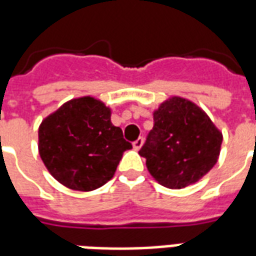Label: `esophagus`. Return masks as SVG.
<instances>
[{"instance_id":"obj_1","label":"esophagus","mask_w":256,"mask_h":256,"mask_svg":"<svg viewBox=\"0 0 256 256\" xmlns=\"http://www.w3.org/2000/svg\"><path fill=\"white\" fill-rule=\"evenodd\" d=\"M143 142H144V139H143V138L136 139V140L134 142V148H135V150H140V147L143 146Z\"/></svg>"}]
</instances>
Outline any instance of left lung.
<instances>
[{"label": "left lung", "mask_w": 256, "mask_h": 256, "mask_svg": "<svg viewBox=\"0 0 256 256\" xmlns=\"http://www.w3.org/2000/svg\"><path fill=\"white\" fill-rule=\"evenodd\" d=\"M154 126L139 151L156 182L180 190L217 164L222 134L196 104L172 96L154 112Z\"/></svg>", "instance_id": "8db88e82"}]
</instances>
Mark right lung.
<instances>
[{
  "label": "right lung",
  "instance_id": "add662e5",
  "mask_svg": "<svg viewBox=\"0 0 256 256\" xmlns=\"http://www.w3.org/2000/svg\"><path fill=\"white\" fill-rule=\"evenodd\" d=\"M112 110L92 96L74 98L48 116L38 130L39 156L50 174L74 191H92L114 176L132 144L110 121Z\"/></svg>",
  "mask_w": 256,
  "mask_h": 256
}]
</instances>
